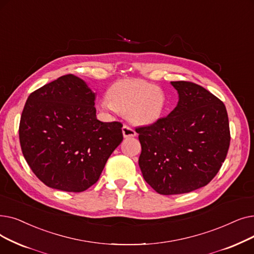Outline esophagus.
<instances>
[{
    "mask_svg": "<svg viewBox=\"0 0 254 254\" xmlns=\"http://www.w3.org/2000/svg\"><path fill=\"white\" fill-rule=\"evenodd\" d=\"M122 132H123L124 137H126V138H127V137H133V136L136 135L135 130H134L133 128H132V127L128 126V125H124V126H123Z\"/></svg>",
    "mask_w": 254,
    "mask_h": 254,
    "instance_id": "obj_1",
    "label": "esophagus"
}]
</instances>
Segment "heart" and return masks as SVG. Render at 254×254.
<instances>
[{
  "instance_id": "obj_1",
  "label": "heart",
  "mask_w": 254,
  "mask_h": 254,
  "mask_svg": "<svg viewBox=\"0 0 254 254\" xmlns=\"http://www.w3.org/2000/svg\"><path fill=\"white\" fill-rule=\"evenodd\" d=\"M107 100L98 107L103 112L128 114L136 124L150 125L158 121L166 105L163 90L140 79H124L114 83L107 91Z\"/></svg>"
}]
</instances>
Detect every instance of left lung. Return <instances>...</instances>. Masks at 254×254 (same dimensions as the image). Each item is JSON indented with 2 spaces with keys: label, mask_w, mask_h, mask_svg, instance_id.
Here are the masks:
<instances>
[{
  "label": "left lung",
  "mask_w": 254,
  "mask_h": 254,
  "mask_svg": "<svg viewBox=\"0 0 254 254\" xmlns=\"http://www.w3.org/2000/svg\"><path fill=\"white\" fill-rule=\"evenodd\" d=\"M179 102L167 117L137 127L138 164L146 182L163 195L182 194L209 184L231 142L223 102L191 81H171Z\"/></svg>",
  "instance_id": "8db88e82"
}]
</instances>
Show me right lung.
<instances>
[{"label": "right lung", "instance_id": "add662e5", "mask_svg": "<svg viewBox=\"0 0 254 254\" xmlns=\"http://www.w3.org/2000/svg\"><path fill=\"white\" fill-rule=\"evenodd\" d=\"M95 93L67 74L30 94L19 123L21 151L46 186L81 192L97 182L123 140L122 123L96 118Z\"/></svg>", "mask_w": 254, "mask_h": 254}]
</instances>
